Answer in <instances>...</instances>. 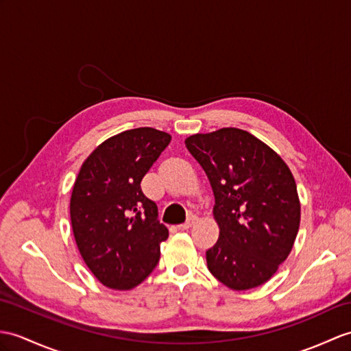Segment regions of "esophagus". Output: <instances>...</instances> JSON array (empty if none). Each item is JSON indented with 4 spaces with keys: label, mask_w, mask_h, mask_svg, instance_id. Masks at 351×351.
<instances>
[{
    "label": "esophagus",
    "mask_w": 351,
    "mask_h": 351,
    "mask_svg": "<svg viewBox=\"0 0 351 351\" xmlns=\"http://www.w3.org/2000/svg\"><path fill=\"white\" fill-rule=\"evenodd\" d=\"M195 219H197V218H195L194 215H191L189 219H186L185 223L179 224V226H178V229H179V230H186V229H190V227H191V226L195 223Z\"/></svg>",
    "instance_id": "obj_1"
}]
</instances>
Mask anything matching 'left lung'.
<instances>
[{"label": "left lung", "mask_w": 351, "mask_h": 351, "mask_svg": "<svg viewBox=\"0 0 351 351\" xmlns=\"http://www.w3.org/2000/svg\"><path fill=\"white\" fill-rule=\"evenodd\" d=\"M186 149L215 195L219 238L208 269L233 290L262 286L287 258L300 223L296 182L282 158L239 128L194 134Z\"/></svg>", "instance_id": "8db88e82"}]
</instances>
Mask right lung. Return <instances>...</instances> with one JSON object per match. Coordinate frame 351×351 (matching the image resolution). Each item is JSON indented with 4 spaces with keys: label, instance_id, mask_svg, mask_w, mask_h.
<instances>
[{
    "label": "right lung",
    "instance_id": "obj_1",
    "mask_svg": "<svg viewBox=\"0 0 351 351\" xmlns=\"http://www.w3.org/2000/svg\"><path fill=\"white\" fill-rule=\"evenodd\" d=\"M170 138L151 127L127 130L97 146L80 167L70 200L73 234L106 287L133 289L158 263L169 230L141 182Z\"/></svg>",
    "mask_w": 351,
    "mask_h": 351
}]
</instances>
